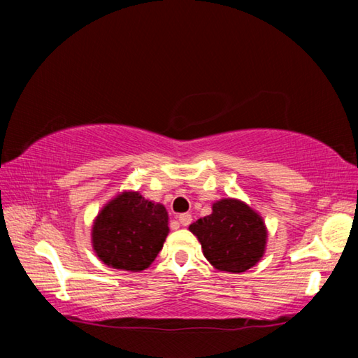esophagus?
Here are the masks:
<instances>
[{"instance_id": "esophagus-1", "label": "esophagus", "mask_w": 358, "mask_h": 358, "mask_svg": "<svg viewBox=\"0 0 358 358\" xmlns=\"http://www.w3.org/2000/svg\"><path fill=\"white\" fill-rule=\"evenodd\" d=\"M178 221H180L181 226H189V224L192 222V216L189 213H181L178 216Z\"/></svg>"}]
</instances>
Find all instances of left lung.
<instances>
[{
  "instance_id": "8db88e82",
  "label": "left lung",
  "mask_w": 358,
  "mask_h": 358,
  "mask_svg": "<svg viewBox=\"0 0 358 358\" xmlns=\"http://www.w3.org/2000/svg\"><path fill=\"white\" fill-rule=\"evenodd\" d=\"M211 215L189 226L201 241L203 256L215 268L243 273L262 259L266 227L257 211L237 199H221Z\"/></svg>"
}]
</instances>
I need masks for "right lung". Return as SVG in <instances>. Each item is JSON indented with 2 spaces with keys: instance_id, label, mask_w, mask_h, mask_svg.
I'll return each instance as SVG.
<instances>
[{
  "instance_id": "add662e5",
  "label": "right lung",
  "mask_w": 358,
  "mask_h": 358,
  "mask_svg": "<svg viewBox=\"0 0 358 358\" xmlns=\"http://www.w3.org/2000/svg\"><path fill=\"white\" fill-rule=\"evenodd\" d=\"M169 215L136 191H124L99 211L93 222V250L102 262L117 270L142 271L164 246Z\"/></svg>"
}]
</instances>
